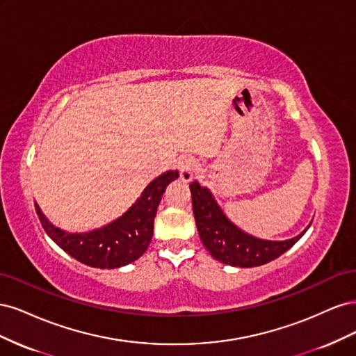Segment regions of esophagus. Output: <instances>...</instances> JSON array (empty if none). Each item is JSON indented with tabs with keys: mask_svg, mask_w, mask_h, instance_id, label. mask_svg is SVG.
<instances>
[{
	"mask_svg": "<svg viewBox=\"0 0 356 356\" xmlns=\"http://www.w3.org/2000/svg\"><path fill=\"white\" fill-rule=\"evenodd\" d=\"M178 170L179 178L184 182H190L193 179V174L197 168V160L191 156H184L178 160Z\"/></svg>",
	"mask_w": 356,
	"mask_h": 356,
	"instance_id": "esophagus-1",
	"label": "esophagus"
}]
</instances>
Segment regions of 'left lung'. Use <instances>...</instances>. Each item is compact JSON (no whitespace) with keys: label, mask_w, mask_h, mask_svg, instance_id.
<instances>
[{"label":"left lung","mask_w":356,"mask_h":356,"mask_svg":"<svg viewBox=\"0 0 356 356\" xmlns=\"http://www.w3.org/2000/svg\"><path fill=\"white\" fill-rule=\"evenodd\" d=\"M190 191L200 241L215 260L224 264L234 267H257L266 264L286 252L310 227L309 224L296 238L286 241L258 239L241 230L227 218L208 187L193 181Z\"/></svg>","instance_id":"8db88e82"}]
</instances>
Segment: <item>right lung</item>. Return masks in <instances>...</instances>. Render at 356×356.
<instances>
[{
    "label": "right lung",
    "mask_w": 356,
    "mask_h": 356,
    "mask_svg": "<svg viewBox=\"0 0 356 356\" xmlns=\"http://www.w3.org/2000/svg\"><path fill=\"white\" fill-rule=\"evenodd\" d=\"M179 177L168 170L154 178L122 217L90 232L71 233L53 225L35 202V211L49 238L75 260L96 268H117L141 257L153 238L154 218L169 182Z\"/></svg>",
    "instance_id": "add662e5"
}]
</instances>
